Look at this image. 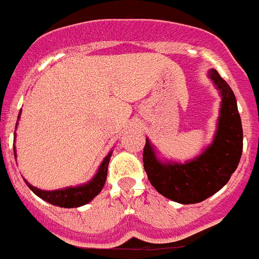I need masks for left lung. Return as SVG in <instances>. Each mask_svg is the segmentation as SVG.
I'll return each mask as SVG.
<instances>
[{"instance_id": "left-lung-1", "label": "left lung", "mask_w": 259, "mask_h": 259, "mask_svg": "<svg viewBox=\"0 0 259 259\" xmlns=\"http://www.w3.org/2000/svg\"><path fill=\"white\" fill-rule=\"evenodd\" d=\"M208 75L222 94L219 123L211 146L185 164L161 163L146 138L143 167L151 185L168 199L198 203L219 192L237 168L242 154V126L235 94L215 69Z\"/></svg>"}]
</instances>
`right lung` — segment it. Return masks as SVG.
Wrapping results in <instances>:
<instances>
[{
    "instance_id": "add662e5",
    "label": "right lung",
    "mask_w": 259,
    "mask_h": 259,
    "mask_svg": "<svg viewBox=\"0 0 259 259\" xmlns=\"http://www.w3.org/2000/svg\"><path fill=\"white\" fill-rule=\"evenodd\" d=\"M19 117H21V113L18 114V118H19ZM15 127H17V125H15ZM111 156L112 151L105 156L102 165L99 168L98 173H96V176L94 177L89 184H86V185L47 192V190H40V189L35 188V186H32L31 184L27 183V181L26 184L37 197H40L41 199H44V201L49 202L51 204H55V206H58V207L65 208L79 207V206H83V204L91 202L99 193L102 192L103 186H104L105 184V180H107L108 164H109Z\"/></svg>"
}]
</instances>
